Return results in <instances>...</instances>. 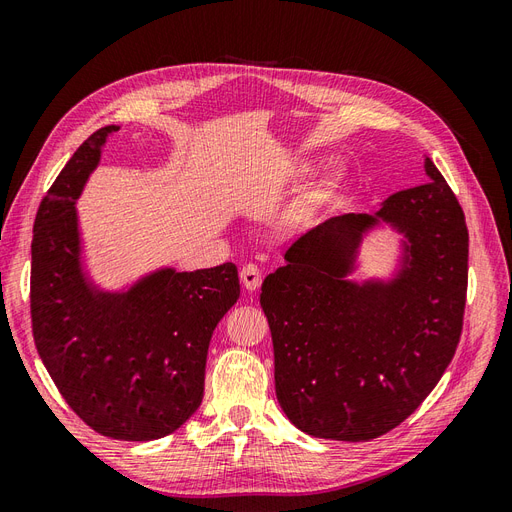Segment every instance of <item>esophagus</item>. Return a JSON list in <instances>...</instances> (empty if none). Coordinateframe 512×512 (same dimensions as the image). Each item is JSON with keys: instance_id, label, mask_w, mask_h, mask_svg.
<instances>
[{"instance_id": "1", "label": "esophagus", "mask_w": 512, "mask_h": 512, "mask_svg": "<svg viewBox=\"0 0 512 512\" xmlns=\"http://www.w3.org/2000/svg\"><path fill=\"white\" fill-rule=\"evenodd\" d=\"M239 275H241V284L247 292H254L262 282V273L256 265H243Z\"/></svg>"}]
</instances>
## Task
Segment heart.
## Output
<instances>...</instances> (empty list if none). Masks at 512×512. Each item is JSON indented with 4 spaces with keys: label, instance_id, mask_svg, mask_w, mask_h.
<instances>
[{
    "label": "heart",
    "instance_id": "heart-1",
    "mask_svg": "<svg viewBox=\"0 0 512 512\" xmlns=\"http://www.w3.org/2000/svg\"><path fill=\"white\" fill-rule=\"evenodd\" d=\"M329 190H331V179L318 183L316 188H314V192H312V196H309V203H318V200H322L324 196H327Z\"/></svg>",
    "mask_w": 512,
    "mask_h": 512
}]
</instances>
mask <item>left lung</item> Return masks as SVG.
I'll return each instance as SVG.
<instances>
[{"mask_svg": "<svg viewBox=\"0 0 512 512\" xmlns=\"http://www.w3.org/2000/svg\"><path fill=\"white\" fill-rule=\"evenodd\" d=\"M429 181L380 209L337 215L307 230L262 282L275 356V395L314 438L365 442L423 404L453 361L468 290V228L429 158ZM389 223L402 236L389 281L347 277L365 234Z\"/></svg>", "mask_w": 512, "mask_h": 512, "instance_id": "1", "label": "left lung"}]
</instances>
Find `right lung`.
<instances>
[{"label": "right lung", "instance_id": "right-lung-1", "mask_svg": "<svg viewBox=\"0 0 512 512\" xmlns=\"http://www.w3.org/2000/svg\"><path fill=\"white\" fill-rule=\"evenodd\" d=\"M117 130L91 134L42 198L32 241V329L61 397L91 429L149 442L198 410L211 335L241 288L232 262L162 267L123 290L91 280L76 200Z\"/></svg>", "mask_w": 512, "mask_h": 512}]
</instances>
